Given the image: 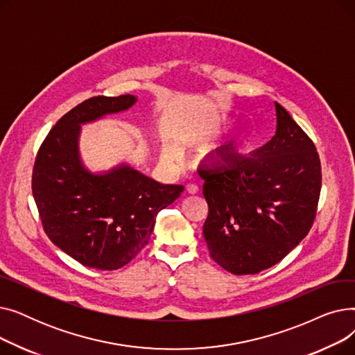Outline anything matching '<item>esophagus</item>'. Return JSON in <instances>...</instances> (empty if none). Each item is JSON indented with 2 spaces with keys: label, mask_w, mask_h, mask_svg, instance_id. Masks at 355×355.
<instances>
[{
  "label": "esophagus",
  "mask_w": 355,
  "mask_h": 355,
  "mask_svg": "<svg viewBox=\"0 0 355 355\" xmlns=\"http://www.w3.org/2000/svg\"><path fill=\"white\" fill-rule=\"evenodd\" d=\"M187 193L191 194V196H194V194H198L200 190H198V187H197L196 184H189V185H187Z\"/></svg>",
  "instance_id": "obj_1"
}]
</instances>
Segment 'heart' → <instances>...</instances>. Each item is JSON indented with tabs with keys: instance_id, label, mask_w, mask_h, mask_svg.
Listing matches in <instances>:
<instances>
[{
	"instance_id": "b5f03b06",
	"label": "heart",
	"mask_w": 355,
	"mask_h": 355,
	"mask_svg": "<svg viewBox=\"0 0 355 355\" xmlns=\"http://www.w3.org/2000/svg\"><path fill=\"white\" fill-rule=\"evenodd\" d=\"M226 126V122L223 119H211L207 122H201L197 125H193L189 132L185 134V139L191 141V142H198L202 139H207L216 134H218L220 130ZM254 146V139L253 137L245 130V132H240L230 145L221 148V149H214V151H206L201 155V161L213 168H220L223 165H226L230 161L232 151L234 153V157H241V155H249L253 151ZM165 157L166 158H173L174 151L171 148L165 149Z\"/></svg>"
}]
</instances>
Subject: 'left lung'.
Returning <instances> with one entry per match:
<instances>
[{"instance_id":"left-lung-1","label":"left lung","mask_w":355,"mask_h":355,"mask_svg":"<svg viewBox=\"0 0 355 355\" xmlns=\"http://www.w3.org/2000/svg\"><path fill=\"white\" fill-rule=\"evenodd\" d=\"M276 132L249 157L201 177L211 259L234 275L276 265L308 234L321 193V161L311 138L275 102Z\"/></svg>"}]
</instances>
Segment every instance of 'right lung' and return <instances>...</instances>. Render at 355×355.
<instances>
[{
	"instance_id": "1",
	"label": "right lung",
	"mask_w": 355,
	"mask_h": 355,
	"mask_svg": "<svg viewBox=\"0 0 355 355\" xmlns=\"http://www.w3.org/2000/svg\"><path fill=\"white\" fill-rule=\"evenodd\" d=\"M132 95L90 98L55 123L37 153L33 197L53 243L87 268L115 270L149 241L157 214L184 191L121 164L101 174L83 165L79 137L83 123L128 110Z\"/></svg>"
}]
</instances>
